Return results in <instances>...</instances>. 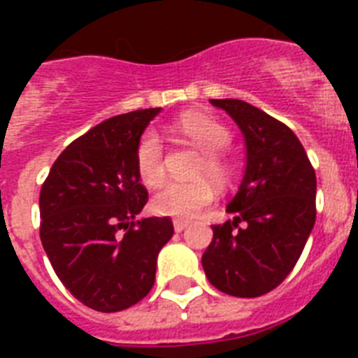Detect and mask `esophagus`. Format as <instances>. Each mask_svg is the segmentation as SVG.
Returning a JSON list of instances; mask_svg holds the SVG:
<instances>
[{
    "label": "esophagus",
    "instance_id": "1",
    "mask_svg": "<svg viewBox=\"0 0 358 358\" xmlns=\"http://www.w3.org/2000/svg\"><path fill=\"white\" fill-rule=\"evenodd\" d=\"M173 224H174V230H176V232H182V230H185L187 229V221H182V219H174L173 221Z\"/></svg>",
    "mask_w": 358,
    "mask_h": 358
}]
</instances>
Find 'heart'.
<instances>
[{"label": "heart", "mask_w": 358, "mask_h": 358, "mask_svg": "<svg viewBox=\"0 0 358 358\" xmlns=\"http://www.w3.org/2000/svg\"><path fill=\"white\" fill-rule=\"evenodd\" d=\"M180 131L204 154L199 173L208 178L224 184L230 178V165L219 152L230 143L227 126L204 113H187L178 122ZM135 165L143 184L156 185L163 178V145L156 131H146L139 139L135 150ZM213 199V191L206 180L193 182H167L152 196V208L159 215L189 219L208 206Z\"/></svg>", "instance_id": "1"}]
</instances>
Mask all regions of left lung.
<instances>
[{"label": "left lung", "mask_w": 358, "mask_h": 358, "mask_svg": "<svg viewBox=\"0 0 358 358\" xmlns=\"http://www.w3.org/2000/svg\"><path fill=\"white\" fill-rule=\"evenodd\" d=\"M238 124L245 173L213 224L202 255L208 280L223 294L260 297L288 277L316 223V173L297 135L243 100H210Z\"/></svg>", "instance_id": "obj_1"}]
</instances>
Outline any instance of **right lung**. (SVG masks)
<instances>
[{"label": "right lung", "mask_w": 358, "mask_h": 358, "mask_svg": "<svg viewBox=\"0 0 358 358\" xmlns=\"http://www.w3.org/2000/svg\"><path fill=\"white\" fill-rule=\"evenodd\" d=\"M162 108L117 115L70 143L41 189V241L59 280L83 305L119 312L154 286L169 217L137 215L148 201L135 150Z\"/></svg>", "instance_id": "1"}]
</instances>
